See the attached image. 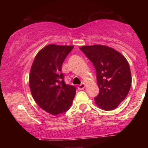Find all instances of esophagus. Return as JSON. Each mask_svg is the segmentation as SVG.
Masks as SVG:
<instances>
[{
  "label": "esophagus",
  "mask_w": 148,
  "mask_h": 148,
  "mask_svg": "<svg viewBox=\"0 0 148 148\" xmlns=\"http://www.w3.org/2000/svg\"><path fill=\"white\" fill-rule=\"evenodd\" d=\"M85 87H86V84H85L84 83H82V84L78 86V89H79V90H82L84 89Z\"/></svg>",
  "instance_id": "34e87169"
}]
</instances>
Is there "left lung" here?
Instances as JSON below:
<instances>
[{
  "instance_id": "obj_1",
  "label": "left lung",
  "mask_w": 148,
  "mask_h": 148,
  "mask_svg": "<svg viewBox=\"0 0 148 148\" xmlns=\"http://www.w3.org/2000/svg\"><path fill=\"white\" fill-rule=\"evenodd\" d=\"M80 49L95 67L99 89L95 103L105 111L115 109L126 98L132 84L127 59L107 46H84Z\"/></svg>"
}]
</instances>
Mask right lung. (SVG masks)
I'll return each instance as SVG.
<instances>
[{
    "mask_svg": "<svg viewBox=\"0 0 148 148\" xmlns=\"http://www.w3.org/2000/svg\"><path fill=\"white\" fill-rule=\"evenodd\" d=\"M74 47L49 45L41 49L30 69L32 96L40 108L51 115L64 113L72 106L76 88L64 81L62 64Z\"/></svg>",
    "mask_w": 148,
    "mask_h": 148,
    "instance_id": "right-lung-1",
    "label": "right lung"
}]
</instances>
